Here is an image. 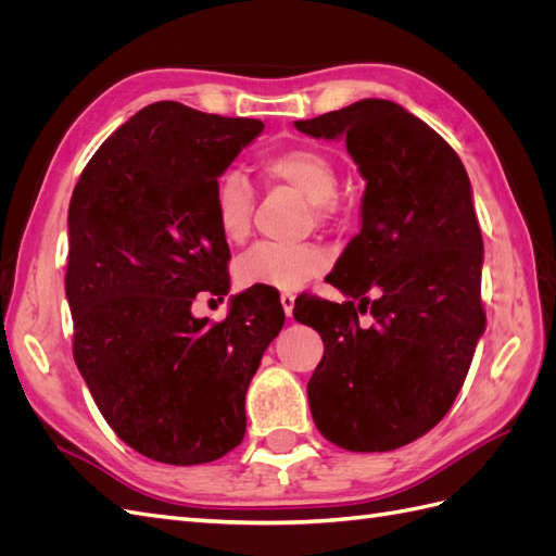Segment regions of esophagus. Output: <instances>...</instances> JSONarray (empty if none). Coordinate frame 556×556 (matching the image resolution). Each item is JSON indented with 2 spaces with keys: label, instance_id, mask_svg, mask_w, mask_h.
<instances>
[{
  "label": "esophagus",
  "instance_id": "esophagus-1",
  "mask_svg": "<svg viewBox=\"0 0 556 556\" xmlns=\"http://www.w3.org/2000/svg\"><path fill=\"white\" fill-rule=\"evenodd\" d=\"M294 294L292 292H282L280 294V304H282V311H285V315L288 317H292V311H294Z\"/></svg>",
  "mask_w": 556,
  "mask_h": 556
}]
</instances>
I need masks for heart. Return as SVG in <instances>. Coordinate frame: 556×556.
I'll return each mask as SVG.
<instances>
[{"instance_id":"heart-1","label":"heart","mask_w":556,"mask_h":556,"mask_svg":"<svg viewBox=\"0 0 556 556\" xmlns=\"http://www.w3.org/2000/svg\"><path fill=\"white\" fill-rule=\"evenodd\" d=\"M260 172L266 180L285 182L313 204L317 220L333 215V197L339 192V174L333 162L315 148H282L260 160ZM255 190L239 169H227L213 185V217L223 239L241 243L252 225ZM327 266V252L315 243L280 245L257 243L237 262V276L248 288L299 290Z\"/></svg>"}]
</instances>
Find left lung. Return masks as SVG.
Wrapping results in <instances>:
<instances>
[{
	"label": "left lung",
	"instance_id": "left-lung-1",
	"mask_svg": "<svg viewBox=\"0 0 556 556\" xmlns=\"http://www.w3.org/2000/svg\"><path fill=\"white\" fill-rule=\"evenodd\" d=\"M294 127L313 139H345L366 180L362 231L331 280L352 301L294 306L296 323L325 343L308 380L315 427L350 452L396 450L452 408L484 331L470 180L441 134L387 99H362ZM366 307L371 328L358 325Z\"/></svg>",
	"mask_w": 556,
	"mask_h": 556
}]
</instances>
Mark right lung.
Wrapping results in <instances>:
<instances>
[{"mask_svg": "<svg viewBox=\"0 0 556 556\" xmlns=\"http://www.w3.org/2000/svg\"><path fill=\"white\" fill-rule=\"evenodd\" d=\"M262 121L157 102L115 129L70 204L66 301L74 359L117 439L143 457L194 466L245 435V392L285 313L271 292L231 296L223 323L192 315L229 292V245L213 185Z\"/></svg>", "mask_w": 556, "mask_h": 556, "instance_id": "1", "label": "right lung"}]
</instances>
